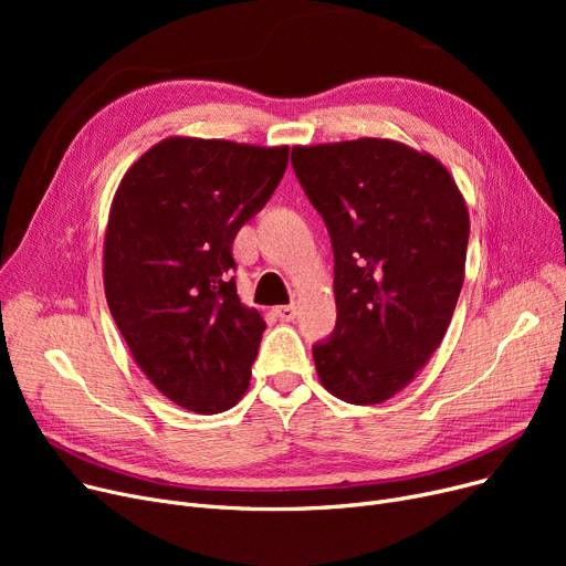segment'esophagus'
<instances>
[{
    "mask_svg": "<svg viewBox=\"0 0 566 566\" xmlns=\"http://www.w3.org/2000/svg\"><path fill=\"white\" fill-rule=\"evenodd\" d=\"M275 314L282 323H291L295 318V314H298V310H295V305H282L275 310Z\"/></svg>",
    "mask_w": 566,
    "mask_h": 566,
    "instance_id": "1",
    "label": "esophagus"
}]
</instances>
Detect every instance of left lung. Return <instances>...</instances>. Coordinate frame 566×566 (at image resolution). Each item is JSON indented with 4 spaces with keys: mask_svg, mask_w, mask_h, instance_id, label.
<instances>
[{
    "mask_svg": "<svg viewBox=\"0 0 566 566\" xmlns=\"http://www.w3.org/2000/svg\"><path fill=\"white\" fill-rule=\"evenodd\" d=\"M335 252V333L314 346L325 390L388 401L440 346L465 275V199L438 158L385 137L293 146Z\"/></svg>",
    "mask_w": 566,
    "mask_h": 566,
    "instance_id": "1",
    "label": "left lung"
}]
</instances>
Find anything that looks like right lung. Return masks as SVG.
Listing matches in <instances>:
<instances>
[{
    "label": "right lung",
    "instance_id": "1",
    "mask_svg": "<svg viewBox=\"0 0 566 566\" xmlns=\"http://www.w3.org/2000/svg\"><path fill=\"white\" fill-rule=\"evenodd\" d=\"M289 146L167 137L118 184L105 298L133 360L176 406L216 415L248 392L265 331L241 303L231 243L282 181Z\"/></svg>",
    "mask_w": 566,
    "mask_h": 566
}]
</instances>
